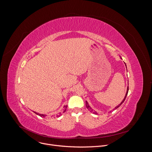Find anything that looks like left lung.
Listing matches in <instances>:
<instances>
[{"instance_id": "left-lung-1", "label": "left lung", "mask_w": 152, "mask_h": 152, "mask_svg": "<svg viewBox=\"0 0 152 152\" xmlns=\"http://www.w3.org/2000/svg\"><path fill=\"white\" fill-rule=\"evenodd\" d=\"M129 84V83H128ZM128 91H129V86H127V91H126V95H125V97H124V99L123 100V101L120 103V104H119V105H118L117 106H116L115 108H114V110H116V109H117V108L124 102V100H125V99H126V96H127V93H128ZM86 107H87V109L88 110H90L91 113H94V114H97V112H96V111H93V110L92 109V108L90 107V106L89 105V104H88V103L86 101Z\"/></svg>"}]
</instances>
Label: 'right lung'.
<instances>
[{"instance_id": "add662e5", "label": "right lung", "mask_w": 152, "mask_h": 152, "mask_svg": "<svg viewBox=\"0 0 152 152\" xmlns=\"http://www.w3.org/2000/svg\"><path fill=\"white\" fill-rule=\"evenodd\" d=\"M64 111H63V113H65L66 112V110H67V105H65L64 106ZM37 115H39V116H40V117H45V116H46V115H45V114H39V113H36V112H34ZM62 114V113H60L59 114V115H61Z\"/></svg>"}]
</instances>
